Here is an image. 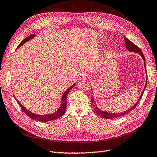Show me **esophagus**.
<instances>
[{
	"label": "esophagus",
	"instance_id": "obj_1",
	"mask_svg": "<svg viewBox=\"0 0 157 157\" xmlns=\"http://www.w3.org/2000/svg\"><path fill=\"white\" fill-rule=\"evenodd\" d=\"M89 77H90V75H89L88 74L84 73H82V74L79 75V79H85L89 78Z\"/></svg>",
	"mask_w": 157,
	"mask_h": 157
}]
</instances>
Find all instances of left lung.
Segmentation results:
<instances>
[{"label": "left lung", "mask_w": 157, "mask_h": 157, "mask_svg": "<svg viewBox=\"0 0 157 157\" xmlns=\"http://www.w3.org/2000/svg\"><path fill=\"white\" fill-rule=\"evenodd\" d=\"M124 39L125 44H126V48H127V50H129L130 52H136V53H139L140 56H142V58H143V60L144 61V65H145V68H146L145 57H144L142 50H140V48H138L136 45H135L133 42H131L130 40H128L127 37H125V36H124ZM146 85H147V81H146V83L145 87H144V90H143L142 93V94H141V96L139 98V99H138V101H137V103L135 104V105L133 107H131L130 109H128V110H127V111H124V112H121V113H109V112H105V111H102V110H101L99 108V107H98L96 105H95V103L93 101V97H92V103H93L94 110L95 113H96L98 116H101V117H102L103 118H106V119L116 118L121 117V116H124L125 114H127V113H128V112H130L131 111H132V110L134 109L136 107L137 103H139L140 100L141 99V98H142V97L143 93H144V90H145V88L146 87Z\"/></svg>", "instance_id": "1"}]
</instances>
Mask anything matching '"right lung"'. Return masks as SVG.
<instances>
[{
  "mask_svg": "<svg viewBox=\"0 0 157 157\" xmlns=\"http://www.w3.org/2000/svg\"><path fill=\"white\" fill-rule=\"evenodd\" d=\"M36 35L33 34V35H30L29 36L24 39L22 41H21L19 45L17 46V48H19L21 45H23L24 43H26V41H29L30 39H31L35 37ZM75 84H73L69 88L67 89V90L64 92L63 94L62 95V99H61V102H60V106L59 107V109H58V111L55 113H50V114H47V115H39V114H35V113L30 112L27 109H26L21 104L17 101V103L19 104L21 109L23 110V112L26 113V114L29 116L30 118H31L35 121H37L39 122H48V121H54V120H56L57 118H59L60 117L62 116L64 112L66 111V107H67V94H69L70 90L75 86ZM17 100V99H16Z\"/></svg>",
  "mask_w": 157,
  "mask_h": 157,
  "instance_id": "obj_1",
  "label": "right lung"
}]
</instances>
